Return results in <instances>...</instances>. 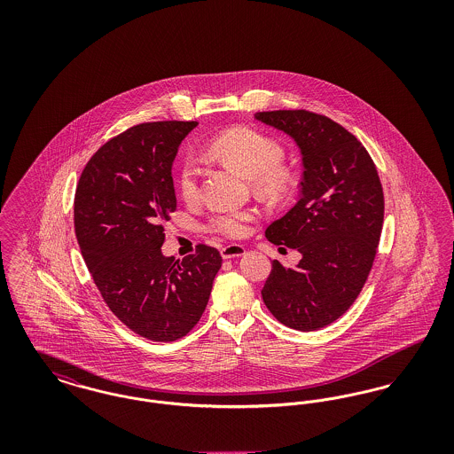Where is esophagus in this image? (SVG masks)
Returning a JSON list of instances; mask_svg holds the SVG:
<instances>
[{
    "label": "esophagus",
    "instance_id": "esophagus-1",
    "mask_svg": "<svg viewBox=\"0 0 454 454\" xmlns=\"http://www.w3.org/2000/svg\"><path fill=\"white\" fill-rule=\"evenodd\" d=\"M243 254H245V247L243 245H237V243L226 245V247L221 248V257L224 260L237 259V257H241Z\"/></svg>",
    "mask_w": 454,
    "mask_h": 454
}]
</instances>
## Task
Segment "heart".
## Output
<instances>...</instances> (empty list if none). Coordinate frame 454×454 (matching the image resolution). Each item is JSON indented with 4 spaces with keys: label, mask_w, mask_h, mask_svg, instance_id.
<instances>
[{
    "label": "heart",
    "mask_w": 454,
    "mask_h": 454,
    "mask_svg": "<svg viewBox=\"0 0 454 454\" xmlns=\"http://www.w3.org/2000/svg\"><path fill=\"white\" fill-rule=\"evenodd\" d=\"M207 152L243 176L254 178L260 191L279 192L289 182L287 170L281 165L284 160L281 143L262 130L254 128L224 130L207 145ZM176 184L185 200H194L199 195V170L194 161H182ZM254 217V211L248 209H223L209 217L207 228L223 237L239 238L247 233V224Z\"/></svg>",
    "instance_id": "b5f03b06"
}]
</instances>
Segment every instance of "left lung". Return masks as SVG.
Returning a JSON list of instances; mask_svg holds the SVG:
<instances>
[{
	"label": "left lung",
	"mask_w": 454,
	"mask_h": 454,
	"mask_svg": "<svg viewBox=\"0 0 454 454\" xmlns=\"http://www.w3.org/2000/svg\"><path fill=\"white\" fill-rule=\"evenodd\" d=\"M255 119L294 139L304 168L300 200L265 230L301 260L294 269L274 260L262 300L286 326L318 330L340 318L366 282L383 228V187L366 148L332 119L308 110Z\"/></svg>",
	"instance_id": "left-lung-1"
}]
</instances>
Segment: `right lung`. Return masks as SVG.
Segmentation results:
<instances>
[{
  "label": "right lung",
  "instance_id": "add662e5",
  "mask_svg": "<svg viewBox=\"0 0 454 454\" xmlns=\"http://www.w3.org/2000/svg\"><path fill=\"white\" fill-rule=\"evenodd\" d=\"M197 122H146L95 153L74 194V231L110 311L137 335L173 342L200 320L221 269L216 248L165 257L163 223L176 209L172 165Z\"/></svg>",
  "mask_w": 454,
  "mask_h": 454
}]
</instances>
